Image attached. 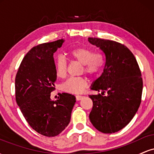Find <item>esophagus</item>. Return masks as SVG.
Segmentation results:
<instances>
[{
	"mask_svg": "<svg viewBox=\"0 0 154 154\" xmlns=\"http://www.w3.org/2000/svg\"><path fill=\"white\" fill-rule=\"evenodd\" d=\"M83 98L82 95H76V100H80Z\"/></svg>",
	"mask_w": 154,
	"mask_h": 154,
	"instance_id": "obj_1",
	"label": "esophagus"
}]
</instances>
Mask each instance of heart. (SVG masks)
<instances>
[{
	"mask_svg": "<svg viewBox=\"0 0 154 154\" xmlns=\"http://www.w3.org/2000/svg\"><path fill=\"white\" fill-rule=\"evenodd\" d=\"M68 56L73 61L82 64L80 72H85L89 75L98 73L103 65V56L100 53H93L91 49L85 47H78L68 52ZM66 62L62 56H59L54 62V70L56 77L63 78L66 75ZM88 86L85 77H77L67 79L61 85V91L72 94H79Z\"/></svg>",
	"mask_w": 154,
	"mask_h": 154,
	"instance_id": "heart-1",
	"label": "heart"
}]
</instances>
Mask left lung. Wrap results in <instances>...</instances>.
<instances>
[{
	"label": "left lung",
	"instance_id": "8db88e82",
	"mask_svg": "<svg viewBox=\"0 0 154 154\" xmlns=\"http://www.w3.org/2000/svg\"><path fill=\"white\" fill-rule=\"evenodd\" d=\"M88 41L99 48L105 57L103 73L91 88L102 95H89L93 103L89 118L98 131L114 133L127 126L137 111L143 91L141 72L125 45L95 38H88Z\"/></svg>",
	"mask_w": 154,
	"mask_h": 154
}]
</instances>
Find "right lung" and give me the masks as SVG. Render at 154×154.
Listing matches in <instances>:
<instances>
[{
	"instance_id": "right-lung-1",
	"label": "right lung",
	"mask_w": 154,
	"mask_h": 154,
	"mask_svg": "<svg viewBox=\"0 0 154 154\" xmlns=\"http://www.w3.org/2000/svg\"><path fill=\"white\" fill-rule=\"evenodd\" d=\"M64 40L33 47L23 59L16 75V100L26 121L33 130L54 137L66 128L76 102L75 95L63 93L51 99L56 75L54 54Z\"/></svg>"
}]
</instances>
